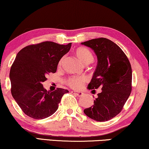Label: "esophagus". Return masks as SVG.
<instances>
[{
    "label": "esophagus",
    "mask_w": 149,
    "mask_h": 149,
    "mask_svg": "<svg viewBox=\"0 0 149 149\" xmlns=\"http://www.w3.org/2000/svg\"><path fill=\"white\" fill-rule=\"evenodd\" d=\"M72 93L73 94H74V95L78 96H81L84 95V93H81V92H77V91H72Z\"/></svg>",
    "instance_id": "1"
}]
</instances>
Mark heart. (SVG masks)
<instances>
[{
  "label": "heart",
  "mask_w": 149,
  "mask_h": 149,
  "mask_svg": "<svg viewBox=\"0 0 149 149\" xmlns=\"http://www.w3.org/2000/svg\"><path fill=\"white\" fill-rule=\"evenodd\" d=\"M75 54L77 58L84 65L91 63L94 61V56L93 53L88 49L84 47H79L75 51ZM63 61V58H62L58 63V66H61ZM85 79L82 77L72 76L68 79L67 83L71 88L75 89H79L83 86Z\"/></svg>",
  "instance_id": "1"
}]
</instances>
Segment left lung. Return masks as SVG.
<instances>
[{
    "instance_id": "obj_1",
    "label": "left lung",
    "mask_w": 149,
    "mask_h": 149,
    "mask_svg": "<svg viewBox=\"0 0 149 149\" xmlns=\"http://www.w3.org/2000/svg\"><path fill=\"white\" fill-rule=\"evenodd\" d=\"M81 45L91 48L97 56V65L88 89L101 88L94 105L84 112L95 121H108L121 112L130 95V63L119 47L109 39H92Z\"/></svg>"
}]
</instances>
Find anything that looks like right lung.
I'll list each match as a JSON object with an SVG mask.
<instances>
[{
  "label": "right lung",
  "mask_w": 149,
  "mask_h": 149,
  "mask_svg": "<svg viewBox=\"0 0 149 149\" xmlns=\"http://www.w3.org/2000/svg\"><path fill=\"white\" fill-rule=\"evenodd\" d=\"M72 43L53 42L27 46L17 54L10 70L11 94L27 116L36 119L51 116L68 90L47 91L42 83L50 73H55L61 58L70 51Z\"/></svg>",
  "instance_id": "1"
}]
</instances>
